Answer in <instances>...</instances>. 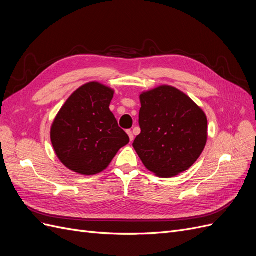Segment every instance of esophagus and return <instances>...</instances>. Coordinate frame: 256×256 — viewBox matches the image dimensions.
Returning <instances> with one entry per match:
<instances>
[{
    "label": "esophagus",
    "instance_id": "1",
    "mask_svg": "<svg viewBox=\"0 0 256 256\" xmlns=\"http://www.w3.org/2000/svg\"><path fill=\"white\" fill-rule=\"evenodd\" d=\"M127 134H128V136H129L130 141L132 142V141H134V134H132V131H131V130H127Z\"/></svg>",
    "mask_w": 256,
    "mask_h": 256
}]
</instances>
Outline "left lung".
<instances>
[{"label":"left lung","mask_w":256,"mask_h":256,"mask_svg":"<svg viewBox=\"0 0 256 256\" xmlns=\"http://www.w3.org/2000/svg\"><path fill=\"white\" fill-rule=\"evenodd\" d=\"M134 147L147 170L160 177L182 173L194 164L207 141L205 113L182 92L162 85L141 94Z\"/></svg>","instance_id":"obj_1"}]
</instances>
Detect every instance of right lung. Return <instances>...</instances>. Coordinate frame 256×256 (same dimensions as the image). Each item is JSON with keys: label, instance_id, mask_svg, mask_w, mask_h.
<instances>
[{"label": "right lung", "instance_id": "obj_1", "mask_svg": "<svg viewBox=\"0 0 256 256\" xmlns=\"http://www.w3.org/2000/svg\"><path fill=\"white\" fill-rule=\"evenodd\" d=\"M114 92L90 82L67 99L51 127V142L62 164L72 171L94 175L110 164L129 143L109 106Z\"/></svg>", "mask_w": 256, "mask_h": 256}]
</instances>
